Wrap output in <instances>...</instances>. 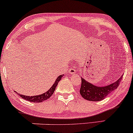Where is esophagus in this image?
<instances>
[{"label":"esophagus","instance_id":"esophagus-1","mask_svg":"<svg viewBox=\"0 0 133 133\" xmlns=\"http://www.w3.org/2000/svg\"><path fill=\"white\" fill-rule=\"evenodd\" d=\"M69 72H70V74H74V73L76 72V69L74 68H71L69 69Z\"/></svg>","mask_w":133,"mask_h":133}]
</instances>
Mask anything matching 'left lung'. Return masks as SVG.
<instances>
[{
	"label": "left lung",
	"mask_w": 133,
	"mask_h": 133,
	"mask_svg": "<svg viewBox=\"0 0 133 133\" xmlns=\"http://www.w3.org/2000/svg\"><path fill=\"white\" fill-rule=\"evenodd\" d=\"M123 76L118 80L106 86H96L81 78V86L80 88V94L85 99L91 101H99L104 99L111 92L116 89L119 85Z\"/></svg>",
	"instance_id": "8db88e82"
}]
</instances>
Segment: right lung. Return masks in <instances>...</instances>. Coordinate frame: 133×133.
<instances>
[{
  "label": "right lung",
  "instance_id": "obj_1",
  "mask_svg": "<svg viewBox=\"0 0 133 133\" xmlns=\"http://www.w3.org/2000/svg\"><path fill=\"white\" fill-rule=\"evenodd\" d=\"M63 76L64 74L59 76V77L56 79V81H55L54 84L52 85V86L46 92L44 93V94H40V95H37V96H24V95H21V94H19V96H21L22 98L28 101H30V102H32V103H41V102H42L44 101L47 100V99L49 98V97L52 95L53 93H54L55 91V89H56V88L57 86L58 82L60 81L62 77Z\"/></svg>",
  "mask_w": 133,
  "mask_h": 133
}]
</instances>
